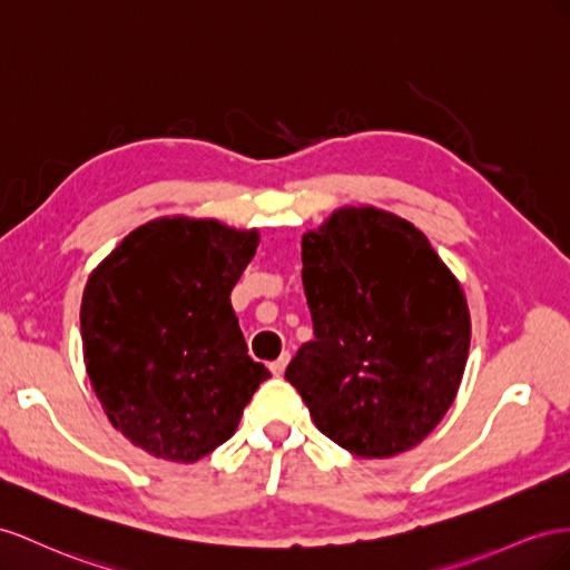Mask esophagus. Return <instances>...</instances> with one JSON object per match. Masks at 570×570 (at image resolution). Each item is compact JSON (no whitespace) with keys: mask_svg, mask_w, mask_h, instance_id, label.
Returning a JSON list of instances; mask_svg holds the SVG:
<instances>
[{"mask_svg":"<svg viewBox=\"0 0 570 570\" xmlns=\"http://www.w3.org/2000/svg\"><path fill=\"white\" fill-rule=\"evenodd\" d=\"M288 361H291V353H282L279 357H276V361H272V363H269V372H272V375H276V377L284 375V370H286V365H288Z\"/></svg>","mask_w":570,"mask_h":570,"instance_id":"34e87169","label":"esophagus"}]
</instances>
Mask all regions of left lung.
<instances>
[{"instance_id": "8db88e82", "label": "left lung", "mask_w": 570, "mask_h": 570, "mask_svg": "<svg viewBox=\"0 0 570 570\" xmlns=\"http://www.w3.org/2000/svg\"><path fill=\"white\" fill-rule=\"evenodd\" d=\"M315 338L286 367L317 430L361 459L417 446L451 409L470 348L456 276L411 222L341 207L303 236Z\"/></svg>"}]
</instances>
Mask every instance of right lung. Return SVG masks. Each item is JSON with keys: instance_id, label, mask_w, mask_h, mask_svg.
<instances>
[{"instance_id": "obj_1", "label": "right lung", "mask_w": 570, "mask_h": 570, "mask_svg": "<svg viewBox=\"0 0 570 570\" xmlns=\"http://www.w3.org/2000/svg\"><path fill=\"white\" fill-rule=\"evenodd\" d=\"M257 243V229L161 217L88 276V377L111 425L157 459L193 463L215 451L269 377L248 355L229 298Z\"/></svg>"}]
</instances>
